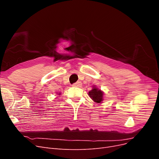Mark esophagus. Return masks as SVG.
Instances as JSON below:
<instances>
[{
  "label": "esophagus",
  "instance_id": "1",
  "mask_svg": "<svg viewBox=\"0 0 159 159\" xmlns=\"http://www.w3.org/2000/svg\"><path fill=\"white\" fill-rule=\"evenodd\" d=\"M81 84H81V81H78V82H76L72 85V86H73V87H81Z\"/></svg>",
  "mask_w": 159,
  "mask_h": 159
}]
</instances>
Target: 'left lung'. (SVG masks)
Listing matches in <instances>:
<instances>
[{
    "label": "left lung",
    "mask_w": 159,
    "mask_h": 159,
    "mask_svg": "<svg viewBox=\"0 0 159 159\" xmlns=\"http://www.w3.org/2000/svg\"><path fill=\"white\" fill-rule=\"evenodd\" d=\"M88 95L94 102L97 103H103L104 99V92L96 87V85H94L92 86V89L89 91Z\"/></svg>",
    "instance_id": "left-lung-1"
}]
</instances>
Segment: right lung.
Returning a JSON list of instances; mask_svg holds the SVG:
<instances>
[{"label":"right lung","instance_id":"add662e5","mask_svg":"<svg viewBox=\"0 0 159 159\" xmlns=\"http://www.w3.org/2000/svg\"><path fill=\"white\" fill-rule=\"evenodd\" d=\"M57 95H61V93H57Z\"/></svg>","mask_w":159,"mask_h":159}]
</instances>
